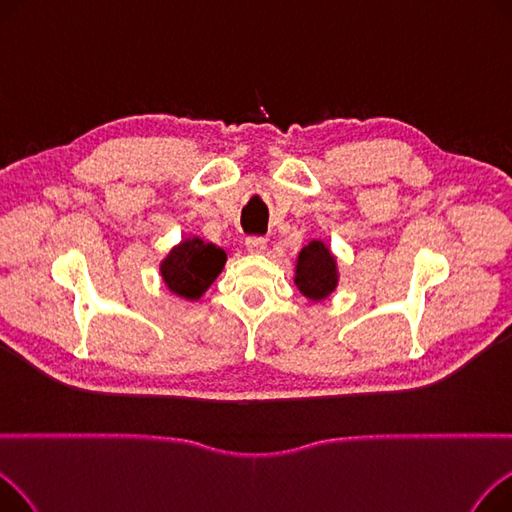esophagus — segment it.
<instances>
[{
    "label": "esophagus",
    "mask_w": 512,
    "mask_h": 512,
    "mask_svg": "<svg viewBox=\"0 0 512 512\" xmlns=\"http://www.w3.org/2000/svg\"><path fill=\"white\" fill-rule=\"evenodd\" d=\"M267 249V242H265V238H261V236H251V238H247V251L249 253H263Z\"/></svg>",
    "instance_id": "34e87169"
}]
</instances>
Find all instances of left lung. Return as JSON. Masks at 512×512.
Returning a JSON list of instances; mask_svg holds the SVG:
<instances>
[{
	"label": "left lung",
	"mask_w": 512,
	"mask_h": 512,
	"mask_svg": "<svg viewBox=\"0 0 512 512\" xmlns=\"http://www.w3.org/2000/svg\"><path fill=\"white\" fill-rule=\"evenodd\" d=\"M338 259L326 240L313 238L299 251L294 261V284L311 303H321L332 297L338 288Z\"/></svg>",
	"instance_id": "left-lung-1"
}]
</instances>
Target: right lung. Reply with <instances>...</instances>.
I'll list each match as a JSON object with an SVG mask.
<instances>
[{
	"mask_svg": "<svg viewBox=\"0 0 512 512\" xmlns=\"http://www.w3.org/2000/svg\"><path fill=\"white\" fill-rule=\"evenodd\" d=\"M226 251L201 236H186L159 261L164 286L184 301H199L226 265Z\"/></svg>",
	"mask_w": 512,
	"mask_h": 512,
	"instance_id": "1",
	"label": "right lung"
}]
</instances>
